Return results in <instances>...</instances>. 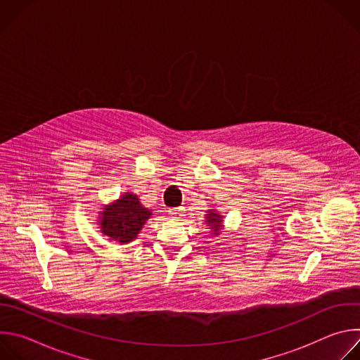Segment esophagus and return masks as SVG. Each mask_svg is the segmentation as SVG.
Returning <instances> with one entry per match:
<instances>
[{
  "label": "esophagus",
  "instance_id": "obj_1",
  "mask_svg": "<svg viewBox=\"0 0 360 360\" xmlns=\"http://www.w3.org/2000/svg\"><path fill=\"white\" fill-rule=\"evenodd\" d=\"M168 212H169V215L172 218H181L184 215V210L182 208H174V210H169Z\"/></svg>",
  "mask_w": 360,
  "mask_h": 360
}]
</instances>
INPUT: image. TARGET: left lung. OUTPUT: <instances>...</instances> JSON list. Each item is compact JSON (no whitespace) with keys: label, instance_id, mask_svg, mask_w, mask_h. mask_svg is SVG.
<instances>
[{"label":"left lung","instance_id":"obj_1","mask_svg":"<svg viewBox=\"0 0 360 360\" xmlns=\"http://www.w3.org/2000/svg\"><path fill=\"white\" fill-rule=\"evenodd\" d=\"M207 222L208 224V226H210V229H212L211 232L214 233V236L215 235H219V232H221V229H222V215H219L215 210H208V212H207Z\"/></svg>","mask_w":360,"mask_h":360}]
</instances>
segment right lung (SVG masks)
I'll list each match as a JSON object with an SVG mask.
<instances>
[{"label":"right lung","instance_id":"add662e5","mask_svg":"<svg viewBox=\"0 0 360 360\" xmlns=\"http://www.w3.org/2000/svg\"><path fill=\"white\" fill-rule=\"evenodd\" d=\"M150 215V210L142 207L135 193L125 192L111 205H105L104 211L99 212L98 225L110 240L128 243L138 236Z\"/></svg>","mask_w":360,"mask_h":360}]
</instances>
